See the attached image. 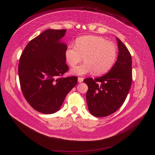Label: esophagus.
Listing matches in <instances>:
<instances>
[{"label": "esophagus", "mask_w": 155, "mask_h": 155, "mask_svg": "<svg viewBox=\"0 0 155 155\" xmlns=\"http://www.w3.org/2000/svg\"><path fill=\"white\" fill-rule=\"evenodd\" d=\"M78 81L79 83H81L83 81V78H78Z\"/></svg>", "instance_id": "34e87169"}]
</instances>
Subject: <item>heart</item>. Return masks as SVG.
I'll return each instance as SVG.
<instances>
[{"mask_svg": "<svg viewBox=\"0 0 155 155\" xmlns=\"http://www.w3.org/2000/svg\"><path fill=\"white\" fill-rule=\"evenodd\" d=\"M117 53L116 46L112 42L99 36L85 35L78 38L75 46H68L65 58L70 66L74 67L84 57L85 63L70 70L72 74L83 76L94 71L95 75H101L113 66Z\"/></svg>", "mask_w": 155, "mask_h": 155, "instance_id": "heart-1", "label": "heart"}]
</instances>
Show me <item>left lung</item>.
<instances>
[{
  "label": "left lung",
  "mask_w": 155,
  "mask_h": 155,
  "mask_svg": "<svg viewBox=\"0 0 155 155\" xmlns=\"http://www.w3.org/2000/svg\"><path fill=\"white\" fill-rule=\"evenodd\" d=\"M116 62L104 76L84 79L88 85L86 99L88 109L96 117L114 113L123 105L132 83V59L125 45L118 37Z\"/></svg>",
  "instance_id": "1"
}]
</instances>
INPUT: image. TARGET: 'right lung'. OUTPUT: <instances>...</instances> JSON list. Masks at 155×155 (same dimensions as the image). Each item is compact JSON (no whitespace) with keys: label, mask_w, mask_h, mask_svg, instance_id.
I'll list each match as a JSON object with an SVG mask.
<instances>
[{"label":"right lung","mask_w":155,"mask_h":155,"mask_svg":"<svg viewBox=\"0 0 155 155\" xmlns=\"http://www.w3.org/2000/svg\"><path fill=\"white\" fill-rule=\"evenodd\" d=\"M67 30H46L26 45L18 63V78L26 100L35 110L53 114L76 85V76L63 78L68 70L67 45L61 39Z\"/></svg>","instance_id":"add662e5"}]
</instances>
